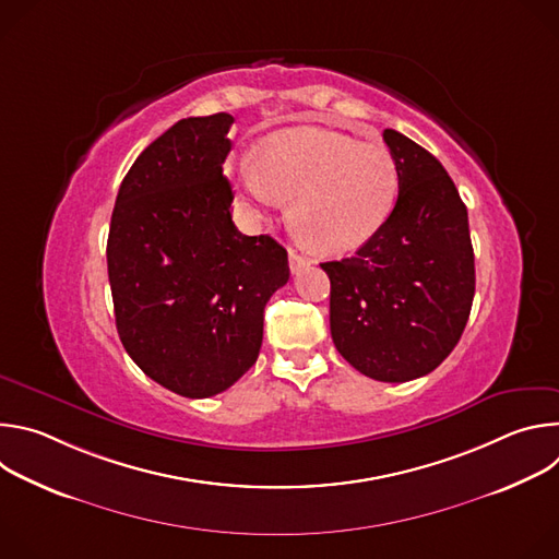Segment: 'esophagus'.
Returning a JSON list of instances; mask_svg holds the SVG:
<instances>
[{
  "instance_id": "34e87169",
  "label": "esophagus",
  "mask_w": 559,
  "mask_h": 559,
  "mask_svg": "<svg viewBox=\"0 0 559 559\" xmlns=\"http://www.w3.org/2000/svg\"><path fill=\"white\" fill-rule=\"evenodd\" d=\"M307 265H309V259L300 257L296 250H289V270H292L294 274H298V272L305 270Z\"/></svg>"
}]
</instances>
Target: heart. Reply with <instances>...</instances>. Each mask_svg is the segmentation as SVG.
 I'll use <instances>...</instances> for the list:
<instances>
[{
	"instance_id": "heart-1",
	"label": "heart",
	"mask_w": 559,
	"mask_h": 559,
	"mask_svg": "<svg viewBox=\"0 0 559 559\" xmlns=\"http://www.w3.org/2000/svg\"><path fill=\"white\" fill-rule=\"evenodd\" d=\"M238 181L259 205L289 201V223L311 250H356L382 227L397 197V168L382 143L323 128L265 136Z\"/></svg>"
}]
</instances>
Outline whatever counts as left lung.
Wrapping results in <instances>:
<instances>
[{
  "label": "left lung",
  "instance_id": "8db88e82",
  "mask_svg": "<svg viewBox=\"0 0 559 559\" xmlns=\"http://www.w3.org/2000/svg\"><path fill=\"white\" fill-rule=\"evenodd\" d=\"M397 199L382 227L328 272L330 330L341 356L380 382L433 371L457 345L475 294L466 205L438 158L384 130Z\"/></svg>",
  "mask_w": 559,
  "mask_h": 559
}]
</instances>
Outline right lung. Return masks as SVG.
<instances>
[{
	"instance_id": "1",
	"label": "right lung",
	"mask_w": 559,
	"mask_h": 559,
	"mask_svg": "<svg viewBox=\"0 0 559 559\" xmlns=\"http://www.w3.org/2000/svg\"><path fill=\"white\" fill-rule=\"evenodd\" d=\"M234 117H188L154 139L121 181L108 278L128 356L162 386L210 397L259 358L263 313L289 281L272 236L236 229L223 177Z\"/></svg>"
}]
</instances>
